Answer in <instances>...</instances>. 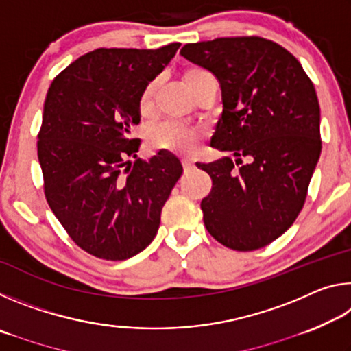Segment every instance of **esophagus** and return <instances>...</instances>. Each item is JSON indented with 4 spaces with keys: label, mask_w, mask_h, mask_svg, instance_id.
Listing matches in <instances>:
<instances>
[{
    "label": "esophagus",
    "mask_w": 351,
    "mask_h": 351,
    "mask_svg": "<svg viewBox=\"0 0 351 351\" xmlns=\"http://www.w3.org/2000/svg\"><path fill=\"white\" fill-rule=\"evenodd\" d=\"M182 169L186 170V171H189V170H192L193 169V164H192V161H189V159H182Z\"/></svg>",
    "instance_id": "esophagus-1"
}]
</instances>
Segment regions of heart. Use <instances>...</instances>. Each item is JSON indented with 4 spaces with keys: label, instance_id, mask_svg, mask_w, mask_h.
I'll use <instances>...</instances> for the list:
<instances>
[{
    "label": "heart",
    "instance_id": "1",
    "mask_svg": "<svg viewBox=\"0 0 351 351\" xmlns=\"http://www.w3.org/2000/svg\"><path fill=\"white\" fill-rule=\"evenodd\" d=\"M207 75L210 74L207 73L206 69L187 68L184 69L182 73V80L187 85L189 90L193 93L195 88L198 86V83ZM154 93H156V82H150L144 90H142L138 100V106L142 114H150L152 112L154 104ZM148 139H150L152 144L156 148L187 153L193 150L195 144H197L198 134L197 132H193L192 128L184 127L181 123L162 122L152 130Z\"/></svg>",
    "mask_w": 351,
    "mask_h": 351
}]
</instances>
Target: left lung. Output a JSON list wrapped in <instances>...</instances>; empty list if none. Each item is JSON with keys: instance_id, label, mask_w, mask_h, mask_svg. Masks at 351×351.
Wrapping results in <instances>:
<instances>
[{"instance_id": "obj_1", "label": "left lung", "mask_w": 351, "mask_h": 351, "mask_svg": "<svg viewBox=\"0 0 351 351\" xmlns=\"http://www.w3.org/2000/svg\"><path fill=\"white\" fill-rule=\"evenodd\" d=\"M181 56L218 79L223 112L210 145L235 158L197 164L212 178L204 226L226 247L255 251L305 204L322 150L316 90L291 52L261 37L189 43Z\"/></svg>"}]
</instances>
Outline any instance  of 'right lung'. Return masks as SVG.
I'll list each match as a JSON object with an SVG mask.
<instances>
[{"instance_id":"1","label":"right lung","mask_w":351,"mask_h":351,"mask_svg":"<svg viewBox=\"0 0 351 351\" xmlns=\"http://www.w3.org/2000/svg\"><path fill=\"white\" fill-rule=\"evenodd\" d=\"M159 49L100 47L64 68L46 94L37 152L45 197L68 235L104 260H127L150 245L182 175L175 154L132 158L141 141L139 96L175 57Z\"/></svg>"}]
</instances>
